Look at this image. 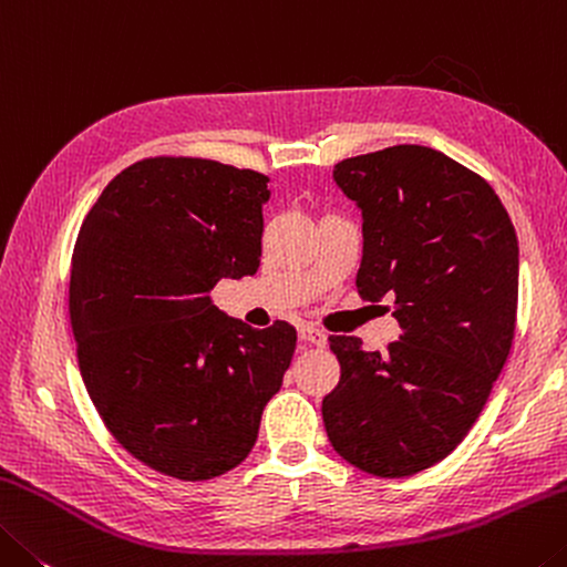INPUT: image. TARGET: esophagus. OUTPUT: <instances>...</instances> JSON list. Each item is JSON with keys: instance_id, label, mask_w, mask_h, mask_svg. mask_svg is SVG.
I'll return each mask as SVG.
<instances>
[{"instance_id": "esophagus-1", "label": "esophagus", "mask_w": 567, "mask_h": 567, "mask_svg": "<svg viewBox=\"0 0 567 567\" xmlns=\"http://www.w3.org/2000/svg\"><path fill=\"white\" fill-rule=\"evenodd\" d=\"M299 339L303 341V344H311V347H323V344H327V333H323L317 327H309V323L299 329Z\"/></svg>"}]
</instances>
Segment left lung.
<instances>
[{
	"mask_svg": "<svg viewBox=\"0 0 567 567\" xmlns=\"http://www.w3.org/2000/svg\"><path fill=\"white\" fill-rule=\"evenodd\" d=\"M333 181L359 203L361 299L394 296L396 341L329 337L341 377L323 396L331 447L377 477H410L467 437L517 321V236L482 175L424 145L347 157Z\"/></svg>",
	"mask_w": 567,
	"mask_h": 567,
	"instance_id": "1",
	"label": "left lung"
}]
</instances>
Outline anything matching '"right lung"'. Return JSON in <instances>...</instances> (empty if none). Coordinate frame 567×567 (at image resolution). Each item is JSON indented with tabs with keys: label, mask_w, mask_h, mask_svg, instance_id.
Returning <instances> with one entry per match:
<instances>
[{
	"label": "right lung",
	"mask_w": 567,
	"mask_h": 567,
	"mask_svg": "<svg viewBox=\"0 0 567 567\" xmlns=\"http://www.w3.org/2000/svg\"><path fill=\"white\" fill-rule=\"evenodd\" d=\"M266 183L208 157H143L105 185L74 240L82 382L120 447L175 480L248 457L293 359L289 321L250 329L208 296L261 266Z\"/></svg>",
	"instance_id": "add662e5"
}]
</instances>
